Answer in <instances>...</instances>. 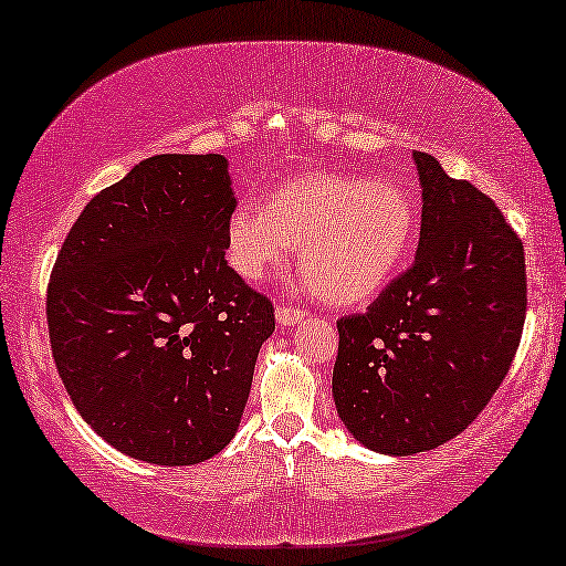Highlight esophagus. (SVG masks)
Returning <instances> with one entry per match:
<instances>
[{"label": "esophagus", "instance_id": "obj_1", "mask_svg": "<svg viewBox=\"0 0 566 566\" xmlns=\"http://www.w3.org/2000/svg\"><path fill=\"white\" fill-rule=\"evenodd\" d=\"M308 318V311L303 308H295V306H277L275 308V321L281 326H293V324H301V321Z\"/></svg>", "mask_w": 566, "mask_h": 566}]
</instances>
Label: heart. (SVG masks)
Wrapping results in <instances>:
<instances>
[{
	"label": "heart",
	"instance_id": "heart-1",
	"mask_svg": "<svg viewBox=\"0 0 566 566\" xmlns=\"http://www.w3.org/2000/svg\"><path fill=\"white\" fill-rule=\"evenodd\" d=\"M417 238V207L402 185L308 171L238 205L224 228V258L245 281H263L301 245V268L318 298L359 306L402 271Z\"/></svg>",
	"mask_w": 566,
	"mask_h": 566
}]
</instances>
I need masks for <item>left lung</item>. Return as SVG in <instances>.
Wrapping results in <instances>:
<instances>
[{"mask_svg": "<svg viewBox=\"0 0 566 566\" xmlns=\"http://www.w3.org/2000/svg\"><path fill=\"white\" fill-rule=\"evenodd\" d=\"M422 224L415 263L367 313L338 321L332 392L344 428L381 455L463 432L514 361L526 318L524 245L499 207L415 151Z\"/></svg>", "mask_w": 566, "mask_h": 566, "instance_id": "obj_1", "label": "left lung"}]
</instances>
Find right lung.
Wrapping results in <instances>:
<instances>
[{
  "label": "right lung",
  "mask_w": 566,
  "mask_h": 566,
  "mask_svg": "<svg viewBox=\"0 0 566 566\" xmlns=\"http://www.w3.org/2000/svg\"><path fill=\"white\" fill-rule=\"evenodd\" d=\"M238 205L222 154H159L67 232L48 328L75 410L120 453L195 465L240 428L273 306L224 260Z\"/></svg>",
  "instance_id": "1"
}]
</instances>
